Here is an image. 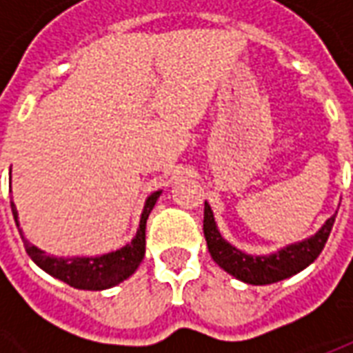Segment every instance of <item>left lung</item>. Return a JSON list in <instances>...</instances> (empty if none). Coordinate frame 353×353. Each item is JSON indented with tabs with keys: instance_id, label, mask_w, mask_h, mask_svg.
<instances>
[{
	"instance_id": "1",
	"label": "left lung",
	"mask_w": 353,
	"mask_h": 353,
	"mask_svg": "<svg viewBox=\"0 0 353 353\" xmlns=\"http://www.w3.org/2000/svg\"><path fill=\"white\" fill-rule=\"evenodd\" d=\"M334 217L336 214L331 215L316 234L304 238L301 242L280 248L278 252L268 255H252L238 250L223 238L217 229L212 208L208 202H204V236L212 259L225 272L250 285H268V283L288 280L318 259L321 250L325 248L327 238L331 234Z\"/></svg>"
}]
</instances>
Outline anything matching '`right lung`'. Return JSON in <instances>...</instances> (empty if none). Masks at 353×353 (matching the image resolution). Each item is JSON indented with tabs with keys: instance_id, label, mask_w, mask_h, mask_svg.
Wrapping results in <instances>:
<instances>
[{
	"instance_id": "add662e5",
	"label": "right lung",
	"mask_w": 353,
	"mask_h": 353,
	"mask_svg": "<svg viewBox=\"0 0 353 353\" xmlns=\"http://www.w3.org/2000/svg\"><path fill=\"white\" fill-rule=\"evenodd\" d=\"M161 194L162 191H154L153 194L147 196L145 204H143V212H141V217H139V227L136 230V236L132 238V242L123 245L121 250L103 253V255H94V257H57V255L45 253L37 245L30 244L24 238L19 223V212H17V206H14L12 200L11 210L14 223L19 227L20 236H22V242L26 245V253L41 270H45L52 278L64 281V283L75 289L103 291V289L115 288L117 283L130 278L132 274L138 270L139 263L145 255L147 217H149Z\"/></svg>"
}]
</instances>
